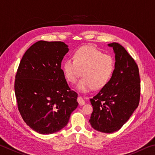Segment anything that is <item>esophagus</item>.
Listing matches in <instances>:
<instances>
[{
    "instance_id": "1",
    "label": "esophagus",
    "mask_w": 155,
    "mask_h": 155,
    "mask_svg": "<svg viewBox=\"0 0 155 155\" xmlns=\"http://www.w3.org/2000/svg\"><path fill=\"white\" fill-rule=\"evenodd\" d=\"M77 101H78V104H80V105H83V104H85V101H84L83 98L81 96L78 97Z\"/></svg>"
}]
</instances>
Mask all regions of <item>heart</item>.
Segmentation results:
<instances>
[{
  "instance_id": "obj_1",
  "label": "heart",
  "mask_w": 155,
  "mask_h": 155,
  "mask_svg": "<svg viewBox=\"0 0 155 155\" xmlns=\"http://www.w3.org/2000/svg\"><path fill=\"white\" fill-rule=\"evenodd\" d=\"M114 69L112 57L103 54L91 46H85L75 52L73 59L68 58L63 64L65 78L74 83L81 75L76 88L80 92L87 93L93 88L104 87L111 78Z\"/></svg>"
}]
</instances>
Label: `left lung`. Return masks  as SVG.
<instances>
[{
    "mask_svg": "<svg viewBox=\"0 0 155 155\" xmlns=\"http://www.w3.org/2000/svg\"><path fill=\"white\" fill-rule=\"evenodd\" d=\"M115 65L110 80L90 99L93 107L90 123L94 129L111 133L118 130L137 108L140 97L139 69L131 56L118 43H111Z\"/></svg>",
    "mask_w": 155,
    "mask_h": 155,
    "instance_id": "left-lung-1",
    "label": "left lung"
}]
</instances>
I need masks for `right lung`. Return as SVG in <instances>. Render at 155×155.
Listing matches in <instances>:
<instances>
[{"mask_svg": "<svg viewBox=\"0 0 155 155\" xmlns=\"http://www.w3.org/2000/svg\"><path fill=\"white\" fill-rule=\"evenodd\" d=\"M69 51L62 41H39L23 55L15 80L18 110L28 127L52 134L67 125L78 94L65 80L61 61Z\"/></svg>", "mask_w": 155, "mask_h": 155, "instance_id": "obj_1", "label": "right lung"}]
</instances>
